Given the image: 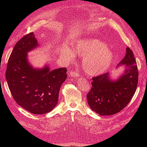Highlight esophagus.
Masks as SVG:
<instances>
[{
  "label": "esophagus",
  "instance_id": "34e87169",
  "mask_svg": "<svg viewBox=\"0 0 147 147\" xmlns=\"http://www.w3.org/2000/svg\"><path fill=\"white\" fill-rule=\"evenodd\" d=\"M70 77H78L79 76V73L78 72H70Z\"/></svg>",
  "mask_w": 147,
  "mask_h": 147
}]
</instances>
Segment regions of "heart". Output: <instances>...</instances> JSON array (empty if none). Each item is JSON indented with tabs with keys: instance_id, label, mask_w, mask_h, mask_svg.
I'll list each match as a JSON object with an SVG mask.
<instances>
[{
	"instance_id": "1",
	"label": "heart",
	"mask_w": 147,
	"mask_h": 147,
	"mask_svg": "<svg viewBox=\"0 0 147 147\" xmlns=\"http://www.w3.org/2000/svg\"><path fill=\"white\" fill-rule=\"evenodd\" d=\"M74 48L78 54L84 56L82 67L87 75L97 76L104 73L112 65L114 54L107 45L98 39H81L75 43ZM75 51L67 47H63L61 55L71 61L75 57Z\"/></svg>"
}]
</instances>
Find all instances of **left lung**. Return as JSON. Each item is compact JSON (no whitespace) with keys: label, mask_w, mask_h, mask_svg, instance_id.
<instances>
[{"label":"left lung","mask_w":147,"mask_h":147,"mask_svg":"<svg viewBox=\"0 0 147 147\" xmlns=\"http://www.w3.org/2000/svg\"><path fill=\"white\" fill-rule=\"evenodd\" d=\"M136 64L132 51L127 47L125 57L117 66L123 65L125 70L117 79H112L109 72L92 78V86L86 97L92 111L107 116L125 107L137 89L139 72Z\"/></svg>","instance_id":"left-lung-1"}]
</instances>
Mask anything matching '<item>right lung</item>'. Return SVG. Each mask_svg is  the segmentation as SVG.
I'll use <instances>...</instances> for the list:
<instances>
[{
	"mask_svg": "<svg viewBox=\"0 0 147 147\" xmlns=\"http://www.w3.org/2000/svg\"><path fill=\"white\" fill-rule=\"evenodd\" d=\"M39 46L34 32L18 42L8 59L5 77L8 88L16 103L33 114L51 112L57 104L62 84L67 78V69L51 70L46 64L34 68L28 53Z\"/></svg>",
	"mask_w": 147,
	"mask_h": 147,
	"instance_id": "1",
	"label": "right lung"
}]
</instances>
